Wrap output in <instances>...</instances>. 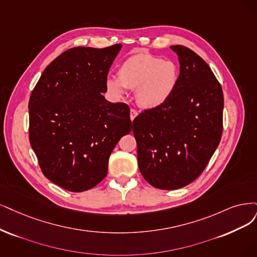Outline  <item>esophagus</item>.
Returning a JSON list of instances; mask_svg holds the SVG:
<instances>
[{"mask_svg":"<svg viewBox=\"0 0 257 257\" xmlns=\"http://www.w3.org/2000/svg\"><path fill=\"white\" fill-rule=\"evenodd\" d=\"M138 114H139L138 111H136L135 109H131V110H130V119L134 120V119L138 116Z\"/></svg>","mask_w":257,"mask_h":257,"instance_id":"34e87169","label":"esophagus"}]
</instances>
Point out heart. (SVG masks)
I'll return each mask as SVG.
<instances>
[{
  "label": "heart",
  "instance_id": "obj_1",
  "mask_svg": "<svg viewBox=\"0 0 257 257\" xmlns=\"http://www.w3.org/2000/svg\"><path fill=\"white\" fill-rule=\"evenodd\" d=\"M178 81L179 71L175 62L149 54H137L120 65L118 77L109 76L104 85L115 99L125 96L127 89L136 90L139 106L153 110L170 99Z\"/></svg>",
  "mask_w": 257,
  "mask_h": 257
}]
</instances>
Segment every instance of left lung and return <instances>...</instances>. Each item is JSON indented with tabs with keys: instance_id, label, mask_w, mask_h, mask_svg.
<instances>
[{
	"instance_id": "obj_1",
	"label": "left lung",
	"mask_w": 257,
	"mask_h": 257,
	"mask_svg": "<svg viewBox=\"0 0 257 257\" xmlns=\"http://www.w3.org/2000/svg\"><path fill=\"white\" fill-rule=\"evenodd\" d=\"M170 49L180 63L174 95L132 122L142 176L168 191L186 186L203 172L219 145L223 112L221 85L208 64L185 46Z\"/></svg>"
}]
</instances>
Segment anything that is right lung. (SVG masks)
<instances>
[{"mask_svg":"<svg viewBox=\"0 0 257 257\" xmlns=\"http://www.w3.org/2000/svg\"><path fill=\"white\" fill-rule=\"evenodd\" d=\"M120 49L68 50L47 65L32 92V148L44 176L66 191L97 185L108 173L114 147L131 131L129 107L101 94Z\"/></svg>","mask_w":257,"mask_h":257,"instance_id":"right-lung-1","label":"right lung"}]
</instances>
